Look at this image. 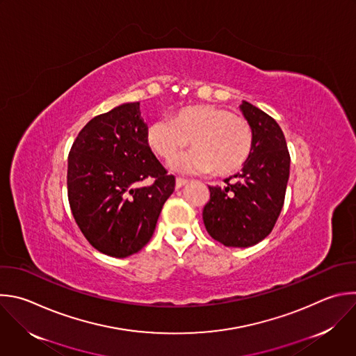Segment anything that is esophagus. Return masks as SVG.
<instances>
[{
  "instance_id": "34e87169",
  "label": "esophagus",
  "mask_w": 356,
  "mask_h": 356,
  "mask_svg": "<svg viewBox=\"0 0 356 356\" xmlns=\"http://www.w3.org/2000/svg\"><path fill=\"white\" fill-rule=\"evenodd\" d=\"M187 183H188V180H186V179H181V177H177V179H176V188H180V187L186 186Z\"/></svg>"
}]
</instances>
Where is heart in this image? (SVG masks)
<instances>
[{"label": "heart", "instance_id": "b5f03b06", "mask_svg": "<svg viewBox=\"0 0 356 356\" xmlns=\"http://www.w3.org/2000/svg\"><path fill=\"white\" fill-rule=\"evenodd\" d=\"M151 149L169 161L191 141L194 149L172 161L175 170L187 175L219 176L238 172L253 149V131L245 117L215 104H193L159 118L147 131Z\"/></svg>", "mask_w": 356, "mask_h": 356}]
</instances>
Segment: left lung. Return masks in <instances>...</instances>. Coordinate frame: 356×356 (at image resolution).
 <instances>
[{"label": "left lung", "instance_id": "1", "mask_svg": "<svg viewBox=\"0 0 356 356\" xmlns=\"http://www.w3.org/2000/svg\"><path fill=\"white\" fill-rule=\"evenodd\" d=\"M241 110L253 131V149L234 183L209 186L202 219L211 238L227 248H250L271 233L284 207L291 156L271 115L243 100Z\"/></svg>", "mask_w": 356, "mask_h": 356}]
</instances>
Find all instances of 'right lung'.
<instances>
[{
  "label": "right lung",
  "mask_w": 356,
  "mask_h": 356,
  "mask_svg": "<svg viewBox=\"0 0 356 356\" xmlns=\"http://www.w3.org/2000/svg\"><path fill=\"white\" fill-rule=\"evenodd\" d=\"M140 103H123L93 117L68 155V201L86 241L100 253L124 259L152 238L175 176L147 141ZM148 177L151 186H140Z\"/></svg>",
  "instance_id": "right-lung-1"
}]
</instances>
